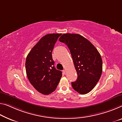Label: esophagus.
Segmentation results:
<instances>
[{"instance_id": "1", "label": "esophagus", "mask_w": 122, "mask_h": 122, "mask_svg": "<svg viewBox=\"0 0 122 122\" xmlns=\"http://www.w3.org/2000/svg\"><path fill=\"white\" fill-rule=\"evenodd\" d=\"M63 72H64V74H66V70H63Z\"/></svg>"}]
</instances>
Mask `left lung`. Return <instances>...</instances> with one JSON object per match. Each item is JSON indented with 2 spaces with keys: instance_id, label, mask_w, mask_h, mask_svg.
<instances>
[{
  "instance_id": "8db88e82",
  "label": "left lung",
  "mask_w": 122,
  "mask_h": 122,
  "mask_svg": "<svg viewBox=\"0 0 122 122\" xmlns=\"http://www.w3.org/2000/svg\"><path fill=\"white\" fill-rule=\"evenodd\" d=\"M70 50L77 78L71 82L75 91L86 94L92 90L100 79L102 71L101 56L92 43L77 34H64L59 39Z\"/></svg>"
}]
</instances>
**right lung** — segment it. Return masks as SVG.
I'll return each mask as SVG.
<instances>
[{"label":"right lung","instance_id":"add662e5","mask_svg":"<svg viewBox=\"0 0 122 122\" xmlns=\"http://www.w3.org/2000/svg\"><path fill=\"white\" fill-rule=\"evenodd\" d=\"M61 34H49L43 36L33 47L25 61L28 78L35 89L44 95L55 91L62 76L55 68L52 52Z\"/></svg>","mask_w":122,"mask_h":122}]
</instances>
